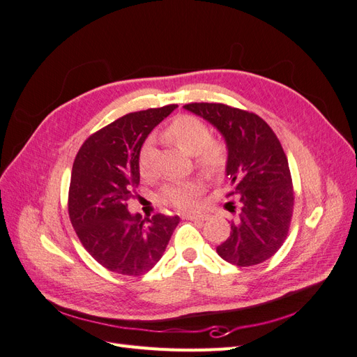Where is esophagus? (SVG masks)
<instances>
[{"label": "esophagus", "instance_id": "obj_1", "mask_svg": "<svg viewBox=\"0 0 357 357\" xmlns=\"http://www.w3.org/2000/svg\"><path fill=\"white\" fill-rule=\"evenodd\" d=\"M183 218H185V219H189V220L204 222V220H207L208 214H205V213H199V214H183Z\"/></svg>", "mask_w": 357, "mask_h": 357}]
</instances>
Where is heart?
<instances>
[{
	"label": "heart",
	"instance_id": "obj_1",
	"mask_svg": "<svg viewBox=\"0 0 357 357\" xmlns=\"http://www.w3.org/2000/svg\"><path fill=\"white\" fill-rule=\"evenodd\" d=\"M164 137L178 146L183 152L195 156V164L205 176H219L228 164V146L220 138L211 137L210 128L197 116L180 114L174 117L165 128ZM152 153L153 143L152 139H147L138 156V168L144 177L150 174ZM202 193L204 183L201 180L174 181L164 186L159 199L176 210L189 211L197 208Z\"/></svg>",
	"mask_w": 357,
	"mask_h": 357
}]
</instances>
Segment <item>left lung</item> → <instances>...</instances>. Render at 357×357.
I'll list each match as a JSON object with an SVG mask.
<instances>
[{
    "label": "left lung",
    "mask_w": 357,
    "mask_h": 357,
    "mask_svg": "<svg viewBox=\"0 0 357 357\" xmlns=\"http://www.w3.org/2000/svg\"><path fill=\"white\" fill-rule=\"evenodd\" d=\"M185 109L219 129L228 146L226 204L235 215L219 256L236 266H252L274 256L287 238L295 192L282 143L261 116L220 102H190Z\"/></svg>",
    "instance_id": "obj_1"
}]
</instances>
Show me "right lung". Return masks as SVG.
Listing matches in <instances>:
<instances>
[{
    "mask_svg": "<svg viewBox=\"0 0 357 357\" xmlns=\"http://www.w3.org/2000/svg\"><path fill=\"white\" fill-rule=\"evenodd\" d=\"M177 104L134 112L93 132L74 159L68 214L82 245L112 273L142 275L164 255L178 215L128 211L139 185V150Z\"/></svg>",
    "mask_w": 357,
    "mask_h": 357,
    "instance_id": "obj_1",
    "label": "right lung"
}]
</instances>
